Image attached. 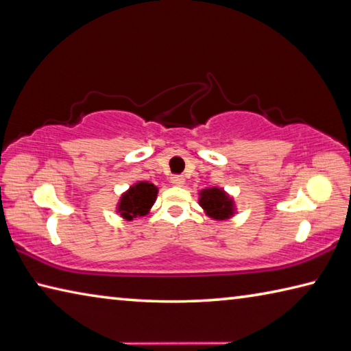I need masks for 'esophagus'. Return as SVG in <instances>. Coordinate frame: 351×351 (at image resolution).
<instances>
[{"label":"esophagus","mask_w":351,"mask_h":351,"mask_svg":"<svg viewBox=\"0 0 351 351\" xmlns=\"http://www.w3.org/2000/svg\"><path fill=\"white\" fill-rule=\"evenodd\" d=\"M171 183L177 184V186H182V184H184V178L182 176H173L171 177Z\"/></svg>","instance_id":"obj_1"}]
</instances>
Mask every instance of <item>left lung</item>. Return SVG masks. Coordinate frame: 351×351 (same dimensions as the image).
Listing matches in <instances>:
<instances>
[{
  "mask_svg": "<svg viewBox=\"0 0 351 351\" xmlns=\"http://www.w3.org/2000/svg\"><path fill=\"white\" fill-rule=\"evenodd\" d=\"M198 203L206 215L214 220H228L235 214L234 200L221 188L202 189Z\"/></svg>",
  "mask_w": 351,
  "mask_h": 351,
  "instance_id": "obj_1",
  "label": "left lung"
}]
</instances>
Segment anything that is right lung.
<instances>
[{"instance_id": "1", "label": "right lung", "mask_w": 351, "mask_h": 351, "mask_svg": "<svg viewBox=\"0 0 351 351\" xmlns=\"http://www.w3.org/2000/svg\"><path fill=\"white\" fill-rule=\"evenodd\" d=\"M158 189L149 182H137L127 193H123L117 203V213L125 220H133L149 213L157 198Z\"/></svg>"}]
</instances>
